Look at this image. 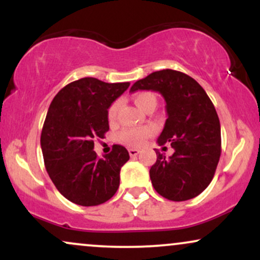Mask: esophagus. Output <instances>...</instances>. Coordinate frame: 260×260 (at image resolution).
I'll list each match as a JSON object with an SVG mask.
<instances>
[{"label":"esophagus","instance_id":"1","mask_svg":"<svg viewBox=\"0 0 260 260\" xmlns=\"http://www.w3.org/2000/svg\"><path fill=\"white\" fill-rule=\"evenodd\" d=\"M128 153H129L131 156H137V155L139 154V149H128Z\"/></svg>","mask_w":260,"mask_h":260}]
</instances>
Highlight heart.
Instances as JSON below:
<instances>
[{"mask_svg": "<svg viewBox=\"0 0 260 260\" xmlns=\"http://www.w3.org/2000/svg\"><path fill=\"white\" fill-rule=\"evenodd\" d=\"M133 101L139 109H142L143 111H147V110L151 109V107L156 106L157 101L156 98L153 92L150 91H140L133 95ZM121 109V101L116 100L110 105L109 110H107V118L109 121L113 123L118 117V112ZM154 134V128L150 126H144V127H137V128H124L118 133L117 139L118 142L122 144H126L128 147L137 148L140 147L143 143L147 140L149 137H151Z\"/></svg>", "mask_w": 260, "mask_h": 260, "instance_id": "heart-1", "label": "heart"}]
</instances>
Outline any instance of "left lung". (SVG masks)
Masks as SVG:
<instances>
[{
    "mask_svg": "<svg viewBox=\"0 0 260 260\" xmlns=\"http://www.w3.org/2000/svg\"><path fill=\"white\" fill-rule=\"evenodd\" d=\"M159 91L166 101L168 120L157 138L171 144L170 157L155 149L156 162L150 180L160 196L183 202L199 196L210 184L221 154V132L215 107L199 83L187 74L162 70L138 80L131 88Z\"/></svg>",
    "mask_w": 260,
    "mask_h": 260,
    "instance_id": "left-lung-1",
    "label": "left lung"
}]
</instances>
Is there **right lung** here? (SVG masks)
<instances>
[{"label": "right lung", "instance_id": "1", "mask_svg": "<svg viewBox=\"0 0 260 260\" xmlns=\"http://www.w3.org/2000/svg\"><path fill=\"white\" fill-rule=\"evenodd\" d=\"M128 86V82L86 77L62 88L49 107L40 139L45 168L58 192L74 204L99 205L117 192L121 168L129 154L115 144L100 159L94 140L105 137L107 109Z\"/></svg>", "mask_w": 260, "mask_h": 260}]
</instances>
